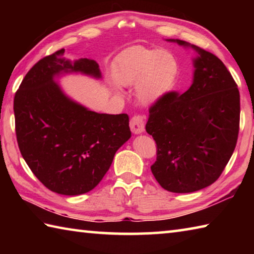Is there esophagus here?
Returning a JSON list of instances; mask_svg holds the SVG:
<instances>
[{
    "mask_svg": "<svg viewBox=\"0 0 254 254\" xmlns=\"http://www.w3.org/2000/svg\"><path fill=\"white\" fill-rule=\"evenodd\" d=\"M130 127L131 131L134 134H139L144 131V118L142 115L136 114L130 120Z\"/></svg>",
    "mask_w": 254,
    "mask_h": 254,
    "instance_id": "1",
    "label": "esophagus"
}]
</instances>
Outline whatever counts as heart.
Masks as SVG:
<instances>
[{
  "label": "heart",
  "instance_id": "heart-1",
  "mask_svg": "<svg viewBox=\"0 0 254 254\" xmlns=\"http://www.w3.org/2000/svg\"><path fill=\"white\" fill-rule=\"evenodd\" d=\"M178 62L168 50L132 47L120 56L114 77L122 86H135L139 100L150 104L169 91L178 75Z\"/></svg>",
  "mask_w": 254,
  "mask_h": 254
}]
</instances>
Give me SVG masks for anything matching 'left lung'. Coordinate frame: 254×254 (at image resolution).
Instances as JSON below:
<instances>
[{
  "label": "left lung",
  "instance_id": "obj_1",
  "mask_svg": "<svg viewBox=\"0 0 254 254\" xmlns=\"http://www.w3.org/2000/svg\"><path fill=\"white\" fill-rule=\"evenodd\" d=\"M191 47L199 54L191 86L154 102L145 124L157 144L154 178L163 189L180 194L216 182L233 154L240 128V93L231 72L215 55Z\"/></svg>",
  "mask_w": 254,
  "mask_h": 254
}]
</instances>
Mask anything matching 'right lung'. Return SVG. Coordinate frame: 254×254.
<instances>
[{
	"mask_svg": "<svg viewBox=\"0 0 254 254\" xmlns=\"http://www.w3.org/2000/svg\"><path fill=\"white\" fill-rule=\"evenodd\" d=\"M60 49L40 59L15 93L16 141L29 168L51 191L75 196L95 188L130 139L127 114H100L69 100L54 77L80 71L101 77L94 60L71 64Z\"/></svg>",
	"mask_w": 254,
	"mask_h": 254,
	"instance_id": "add662e5",
	"label": "right lung"
}]
</instances>
